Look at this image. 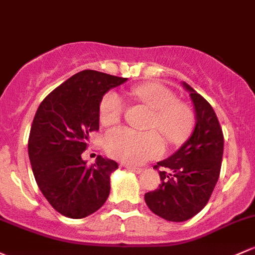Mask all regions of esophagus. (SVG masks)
<instances>
[{
	"label": "esophagus",
	"mask_w": 255,
	"mask_h": 255,
	"mask_svg": "<svg viewBox=\"0 0 255 255\" xmlns=\"http://www.w3.org/2000/svg\"><path fill=\"white\" fill-rule=\"evenodd\" d=\"M123 166H125L128 171H132V172H134V173H141V171H143L141 168L134 167V166H130V165H128V163H123Z\"/></svg>",
	"instance_id": "esophagus-1"
}]
</instances>
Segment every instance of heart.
I'll return each instance as SVG.
<instances>
[{
	"label": "heart",
	"mask_w": 255,
	"mask_h": 255,
	"mask_svg": "<svg viewBox=\"0 0 255 255\" xmlns=\"http://www.w3.org/2000/svg\"><path fill=\"white\" fill-rule=\"evenodd\" d=\"M134 98L152 110L150 127L157 128L171 143H179L191 132L193 114L188 106L176 101L175 94L157 83H146L133 88ZM125 103L116 92L103 96L99 115L103 125L119 122ZM106 150L112 157L128 163H143L159 156L163 150L162 139L156 130L138 132L127 127L111 129L106 134Z\"/></svg>",
	"instance_id": "1"
}]
</instances>
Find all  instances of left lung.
<instances>
[{
	"label": "left lung",
	"mask_w": 255,
	"mask_h": 255,
	"mask_svg": "<svg viewBox=\"0 0 255 255\" xmlns=\"http://www.w3.org/2000/svg\"><path fill=\"white\" fill-rule=\"evenodd\" d=\"M194 105L192 135L168 159L154 166L159 188L144 195L150 210L167 221H187L206 205L216 186L224 154V134L210 104L182 82Z\"/></svg>",
	"instance_id": "8db88e82"
}]
</instances>
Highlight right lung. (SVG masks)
<instances>
[{"label":"right lung","mask_w":255,"mask_h":255,"mask_svg":"<svg viewBox=\"0 0 255 255\" xmlns=\"http://www.w3.org/2000/svg\"><path fill=\"white\" fill-rule=\"evenodd\" d=\"M127 78L82 71L51 92L37 109L28 152L31 170L44 197L61 215L83 219L104 205L116 161L99 155L88 166L82 154L89 134L99 129V107L110 89Z\"/></svg>","instance_id":"add662e5"}]
</instances>
